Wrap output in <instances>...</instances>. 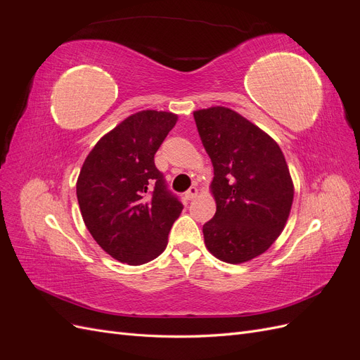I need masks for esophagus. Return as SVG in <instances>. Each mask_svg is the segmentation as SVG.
<instances>
[{
  "label": "esophagus",
  "instance_id": "obj_1",
  "mask_svg": "<svg viewBox=\"0 0 360 360\" xmlns=\"http://www.w3.org/2000/svg\"><path fill=\"white\" fill-rule=\"evenodd\" d=\"M197 195H198V189L195 188V186L189 188L186 192H184V197H186V200H189V201L197 197Z\"/></svg>",
  "mask_w": 360,
  "mask_h": 360
}]
</instances>
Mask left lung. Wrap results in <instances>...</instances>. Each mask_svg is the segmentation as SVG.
<instances>
[{"label":"left lung","instance_id":"8db88e82","mask_svg":"<svg viewBox=\"0 0 360 360\" xmlns=\"http://www.w3.org/2000/svg\"><path fill=\"white\" fill-rule=\"evenodd\" d=\"M193 118L214 169L216 213L202 226L204 243L225 263H245L266 252L290 216L294 186L284 153L230 108L198 110Z\"/></svg>","mask_w":360,"mask_h":360}]
</instances>
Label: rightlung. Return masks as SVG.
Instances as JSON below:
<instances>
[{
  "label": "right lung",
  "instance_id": "add662e5",
  "mask_svg": "<svg viewBox=\"0 0 360 360\" xmlns=\"http://www.w3.org/2000/svg\"><path fill=\"white\" fill-rule=\"evenodd\" d=\"M177 115L139 111L103 135L76 181L85 226L106 254L139 266L158 258L183 204L168 191L155 155Z\"/></svg>",
  "mask_w": 360,
  "mask_h": 360
}]
</instances>
